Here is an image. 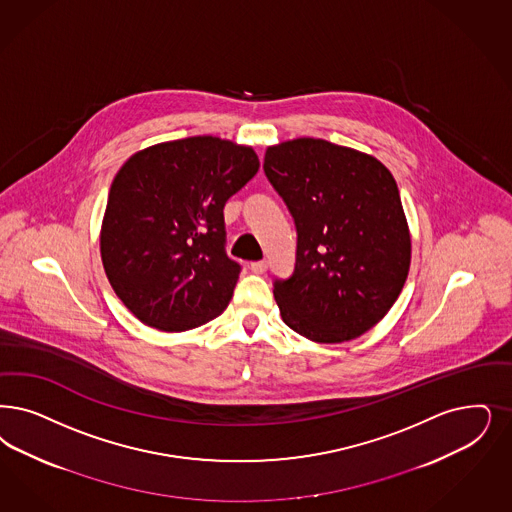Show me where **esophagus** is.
I'll use <instances>...</instances> for the list:
<instances>
[{
  "mask_svg": "<svg viewBox=\"0 0 512 512\" xmlns=\"http://www.w3.org/2000/svg\"><path fill=\"white\" fill-rule=\"evenodd\" d=\"M266 268H268L266 261H255V263H251V272H255V274H265Z\"/></svg>",
  "mask_w": 512,
  "mask_h": 512,
  "instance_id": "esophagus-1",
  "label": "esophagus"
}]
</instances>
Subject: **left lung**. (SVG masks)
Here are the masks:
<instances>
[{"label":"left lung","instance_id":"obj_1","mask_svg":"<svg viewBox=\"0 0 512 512\" xmlns=\"http://www.w3.org/2000/svg\"><path fill=\"white\" fill-rule=\"evenodd\" d=\"M263 168L297 227L295 270L274 282L285 325L321 344L367 333L388 314L410 268L391 172L367 153L314 138L268 147Z\"/></svg>","mask_w":512,"mask_h":512}]
</instances>
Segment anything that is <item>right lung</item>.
Here are the masks:
<instances>
[{
    "label": "right lung",
    "instance_id": "right-lung-1",
    "mask_svg": "<svg viewBox=\"0 0 512 512\" xmlns=\"http://www.w3.org/2000/svg\"><path fill=\"white\" fill-rule=\"evenodd\" d=\"M259 170L234 141H164L124 162L100 232L107 280L141 323L181 333L217 318L242 266L225 251L223 208Z\"/></svg>",
    "mask_w": 512,
    "mask_h": 512
}]
</instances>
